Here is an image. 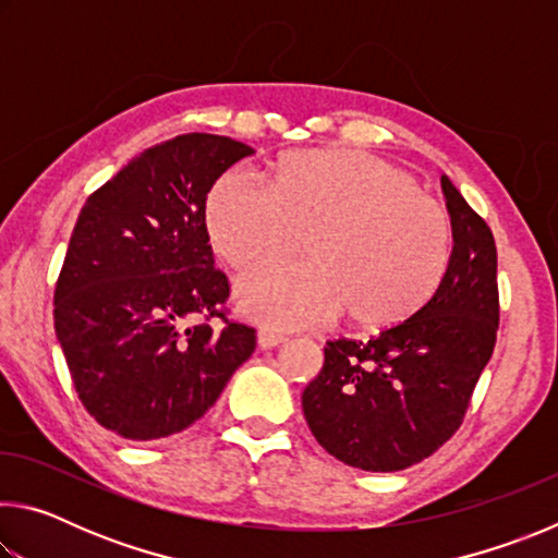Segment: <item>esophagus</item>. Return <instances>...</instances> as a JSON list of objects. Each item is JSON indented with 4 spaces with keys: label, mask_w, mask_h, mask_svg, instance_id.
I'll return each mask as SVG.
<instances>
[{
    "label": "esophagus",
    "mask_w": 558,
    "mask_h": 558,
    "mask_svg": "<svg viewBox=\"0 0 558 558\" xmlns=\"http://www.w3.org/2000/svg\"><path fill=\"white\" fill-rule=\"evenodd\" d=\"M282 342H286V335L276 332V329H266V327L258 329V347L260 349H272Z\"/></svg>",
    "instance_id": "obj_1"
}]
</instances>
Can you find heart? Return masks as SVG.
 Returning <instances> with one entry per match:
<instances>
[{
    "label": "heart",
    "instance_id": "obj_1",
    "mask_svg": "<svg viewBox=\"0 0 558 558\" xmlns=\"http://www.w3.org/2000/svg\"><path fill=\"white\" fill-rule=\"evenodd\" d=\"M206 233L226 266L245 270L290 256L235 282V307L253 323L298 329L342 313L386 329L426 305L446 276L450 216L418 179L364 149H302L278 159L270 189L231 169L206 196Z\"/></svg>",
    "mask_w": 558,
    "mask_h": 558
}]
</instances>
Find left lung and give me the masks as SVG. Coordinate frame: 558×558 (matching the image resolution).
Listing matches in <instances>:
<instances>
[{"label":"left lung","instance_id":"8db88e82","mask_svg":"<svg viewBox=\"0 0 558 558\" xmlns=\"http://www.w3.org/2000/svg\"><path fill=\"white\" fill-rule=\"evenodd\" d=\"M452 253L418 313L366 342L325 347L302 411L329 456L369 472L411 468L460 428L499 327L497 248L489 226L442 174Z\"/></svg>","mask_w":558,"mask_h":558}]
</instances>
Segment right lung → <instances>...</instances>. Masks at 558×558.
Returning <instances> with one entry per match:
<instances>
[{
	"mask_svg": "<svg viewBox=\"0 0 558 558\" xmlns=\"http://www.w3.org/2000/svg\"><path fill=\"white\" fill-rule=\"evenodd\" d=\"M253 147L192 132L155 145L88 196L53 292V327L81 403L128 440L199 421L256 349L221 330L229 280L214 268L206 194Z\"/></svg>",
	"mask_w": 558,
	"mask_h": 558,
	"instance_id": "obj_1",
	"label": "right lung"
}]
</instances>
